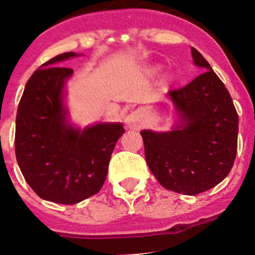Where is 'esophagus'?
I'll return each mask as SVG.
<instances>
[{
    "instance_id": "esophagus-1",
    "label": "esophagus",
    "mask_w": 255,
    "mask_h": 255,
    "mask_svg": "<svg viewBox=\"0 0 255 255\" xmlns=\"http://www.w3.org/2000/svg\"><path fill=\"white\" fill-rule=\"evenodd\" d=\"M128 128H132V129H139L140 126H142V118H140L139 112H133L126 120Z\"/></svg>"
}]
</instances>
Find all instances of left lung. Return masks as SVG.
<instances>
[{"label":"left lung","mask_w":255,"mask_h":255,"mask_svg":"<svg viewBox=\"0 0 255 255\" xmlns=\"http://www.w3.org/2000/svg\"><path fill=\"white\" fill-rule=\"evenodd\" d=\"M192 56L204 72L168 92L182 125L170 132L140 130L150 172L165 189L187 196L221 183L238 147V113L228 90L194 47Z\"/></svg>","instance_id":"1"}]
</instances>
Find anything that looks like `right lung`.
Returning a JSON list of instances; mask_svg holds the SVG:
<instances>
[{
	"label": "right lung",
	"mask_w": 255,
	"mask_h": 255,
	"mask_svg": "<svg viewBox=\"0 0 255 255\" xmlns=\"http://www.w3.org/2000/svg\"><path fill=\"white\" fill-rule=\"evenodd\" d=\"M75 56L58 54L34 71L16 116L19 169L39 198L59 204H76L100 192L116 143L125 133L120 123H100L82 132L66 125L62 88L73 70L54 65Z\"/></svg>",
	"instance_id": "obj_1"
}]
</instances>
